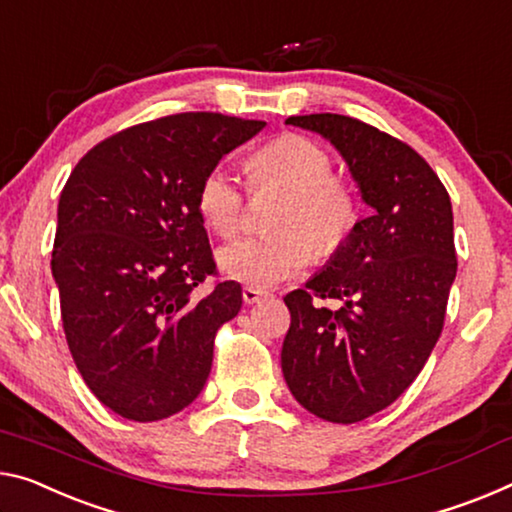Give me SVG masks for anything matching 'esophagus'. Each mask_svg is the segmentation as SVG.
<instances>
[{
  "mask_svg": "<svg viewBox=\"0 0 512 512\" xmlns=\"http://www.w3.org/2000/svg\"><path fill=\"white\" fill-rule=\"evenodd\" d=\"M267 295H270V293H267V290H261V288H251V286H247L245 290H242V300H245V304L261 302V300H265Z\"/></svg>",
  "mask_w": 512,
  "mask_h": 512,
  "instance_id": "1",
  "label": "esophagus"
}]
</instances>
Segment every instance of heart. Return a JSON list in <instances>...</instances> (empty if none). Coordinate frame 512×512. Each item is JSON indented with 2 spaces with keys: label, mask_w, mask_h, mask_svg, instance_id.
Masks as SVG:
<instances>
[{
  "label": "heart",
  "mask_w": 512,
  "mask_h": 512,
  "mask_svg": "<svg viewBox=\"0 0 512 512\" xmlns=\"http://www.w3.org/2000/svg\"><path fill=\"white\" fill-rule=\"evenodd\" d=\"M249 178L254 190L277 187L286 199L274 215L270 238L242 240L219 251L226 277L251 288H270L311 265L313 251L329 258L341 249L359 222L355 190L332 174V157L318 141L281 135L251 155ZM199 210L222 238H235L247 215V194L229 169L217 164L199 185Z\"/></svg>",
  "instance_id": "1"
}]
</instances>
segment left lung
I'll use <instances>...</instances> for the list:
<instances>
[{"label":"left lung","instance_id":"1","mask_svg":"<svg viewBox=\"0 0 512 512\" xmlns=\"http://www.w3.org/2000/svg\"><path fill=\"white\" fill-rule=\"evenodd\" d=\"M286 123L332 141L373 208L325 270L283 297L290 393L320 419L357 423L410 387L442 334L458 270L451 199L412 146L373 125L341 114ZM316 299L342 306L332 312Z\"/></svg>","mask_w":512,"mask_h":512}]
</instances>
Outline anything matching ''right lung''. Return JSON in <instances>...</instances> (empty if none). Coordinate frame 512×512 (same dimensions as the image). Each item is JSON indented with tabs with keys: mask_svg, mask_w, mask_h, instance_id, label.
Returning a JSON list of instances; mask_svg holds the SVG:
<instances>
[{
	"mask_svg": "<svg viewBox=\"0 0 512 512\" xmlns=\"http://www.w3.org/2000/svg\"><path fill=\"white\" fill-rule=\"evenodd\" d=\"M263 128L212 112L164 116L100 141L66 180L52 251L66 341L86 387L123 419H167L208 380L242 288L196 290L217 274L196 196Z\"/></svg>",
	"mask_w": 512,
	"mask_h": 512,
	"instance_id": "add662e5",
	"label": "right lung"
}]
</instances>
